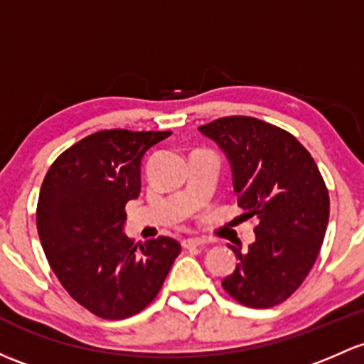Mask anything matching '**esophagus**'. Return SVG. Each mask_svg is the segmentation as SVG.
Segmentation results:
<instances>
[{
    "instance_id": "obj_1",
    "label": "esophagus",
    "mask_w": 364,
    "mask_h": 364,
    "mask_svg": "<svg viewBox=\"0 0 364 364\" xmlns=\"http://www.w3.org/2000/svg\"><path fill=\"white\" fill-rule=\"evenodd\" d=\"M181 246L185 247V250H192V247H204L205 246V240H200V239H185L181 242Z\"/></svg>"
}]
</instances>
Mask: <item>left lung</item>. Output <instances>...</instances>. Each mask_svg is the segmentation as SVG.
<instances>
[{"instance_id": "obj_1", "label": "left lung", "mask_w": 364, "mask_h": 364, "mask_svg": "<svg viewBox=\"0 0 364 364\" xmlns=\"http://www.w3.org/2000/svg\"><path fill=\"white\" fill-rule=\"evenodd\" d=\"M227 153L244 218L256 220L246 252L223 289L251 309L288 300L312 270L330 218V195L311 153L288 131L252 117H223L198 127Z\"/></svg>"}]
</instances>
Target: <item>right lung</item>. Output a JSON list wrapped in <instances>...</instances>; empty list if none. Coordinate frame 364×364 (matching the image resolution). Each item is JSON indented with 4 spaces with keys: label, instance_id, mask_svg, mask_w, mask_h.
Returning <instances> with one entry per match:
<instances>
[{
    "label": "right lung",
    "instance_id": "obj_1",
    "mask_svg": "<svg viewBox=\"0 0 364 364\" xmlns=\"http://www.w3.org/2000/svg\"><path fill=\"white\" fill-rule=\"evenodd\" d=\"M171 134L94 132L60 153L41 185L36 227L48 265L73 300L102 319L146 309L181 252L171 237L134 244L122 232L144 153Z\"/></svg>",
    "mask_w": 364,
    "mask_h": 364
}]
</instances>
